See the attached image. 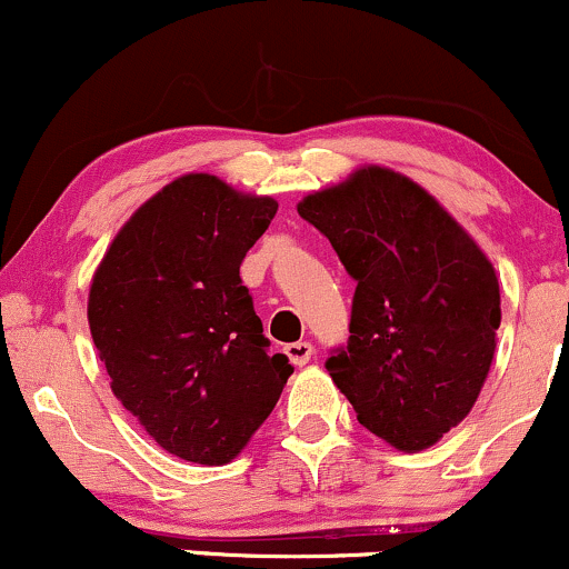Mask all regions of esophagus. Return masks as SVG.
Here are the masks:
<instances>
[{"mask_svg": "<svg viewBox=\"0 0 569 569\" xmlns=\"http://www.w3.org/2000/svg\"><path fill=\"white\" fill-rule=\"evenodd\" d=\"M286 355L293 366H307L312 358V345L310 341H291V345H286Z\"/></svg>", "mask_w": 569, "mask_h": 569, "instance_id": "34e87169", "label": "esophagus"}]
</instances>
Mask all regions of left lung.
<instances>
[{
    "label": "left lung",
    "mask_w": 569,
    "mask_h": 569,
    "mask_svg": "<svg viewBox=\"0 0 569 569\" xmlns=\"http://www.w3.org/2000/svg\"><path fill=\"white\" fill-rule=\"evenodd\" d=\"M297 209L358 280L350 339L326 371L376 437L429 448L467 419L490 371L496 270L427 190L389 169H360Z\"/></svg>",
    "instance_id": "8db88e82"
}]
</instances>
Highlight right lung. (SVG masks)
Wrapping results in <instances>:
<instances>
[{"label":"right lung","instance_id":"1","mask_svg":"<svg viewBox=\"0 0 569 569\" xmlns=\"http://www.w3.org/2000/svg\"><path fill=\"white\" fill-rule=\"evenodd\" d=\"M272 198L184 174L134 211L89 289L111 389L169 453L219 467L241 453L293 373L241 280Z\"/></svg>","mask_w":569,"mask_h":569}]
</instances>
